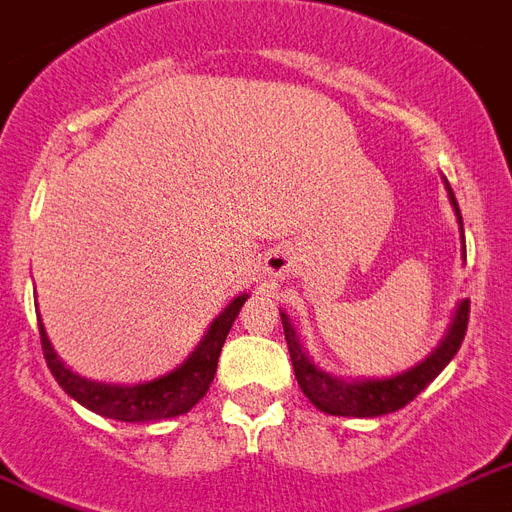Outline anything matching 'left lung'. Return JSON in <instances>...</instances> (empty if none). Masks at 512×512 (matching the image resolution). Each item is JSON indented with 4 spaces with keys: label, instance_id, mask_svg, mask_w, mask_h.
<instances>
[{
    "label": "left lung",
    "instance_id": "obj_1",
    "mask_svg": "<svg viewBox=\"0 0 512 512\" xmlns=\"http://www.w3.org/2000/svg\"><path fill=\"white\" fill-rule=\"evenodd\" d=\"M448 198L454 204L456 220L462 225V214H459V204H456L451 187H448ZM467 322H470V300H462L446 341L440 343L435 354L427 357L421 365L395 378H381V381H338V378L322 373L314 362L308 360L298 335L292 330L290 319L282 314L284 338H287V346H290L292 368H295V378H298L303 395L317 405L319 411L330 413V416H360V419L400 411V408L411 403L413 397L421 395L429 381H435V376L446 368L451 357L459 351L464 333H467Z\"/></svg>",
    "mask_w": 512,
    "mask_h": 512
}]
</instances>
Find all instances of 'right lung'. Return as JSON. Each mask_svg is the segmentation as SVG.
<instances>
[{
  "label": "right lung",
  "instance_id": "add662e5",
  "mask_svg": "<svg viewBox=\"0 0 512 512\" xmlns=\"http://www.w3.org/2000/svg\"><path fill=\"white\" fill-rule=\"evenodd\" d=\"M247 295H239L233 300L220 317L214 319L209 333L201 341V346L193 351V357L177 368L174 373L147 381V384L136 386H112V384H96V381H85V378L74 376L72 370L64 368L56 351L50 346L45 327L39 325V341H42V354L48 362L50 373L56 376L66 395L74 397L77 403L91 408V411L109 416L117 421H161L171 416H182L193 408L206 389L212 384L214 373H217V360H220L222 343L228 338L230 327L239 317L241 306H244Z\"/></svg>",
  "mask_w": 512,
  "mask_h": 512
}]
</instances>
